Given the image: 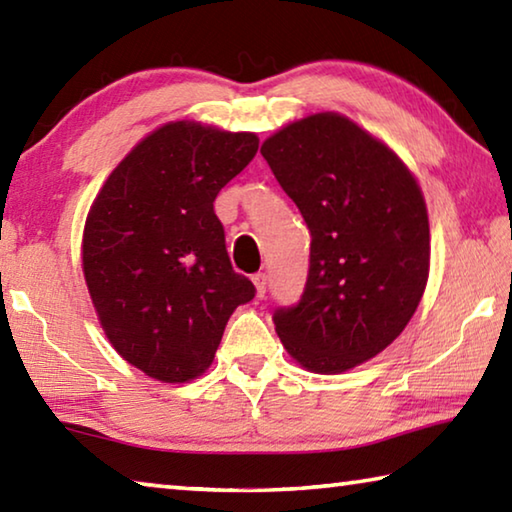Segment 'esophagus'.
I'll return each mask as SVG.
<instances>
[{
  "label": "esophagus",
  "mask_w": 512,
  "mask_h": 512,
  "mask_svg": "<svg viewBox=\"0 0 512 512\" xmlns=\"http://www.w3.org/2000/svg\"><path fill=\"white\" fill-rule=\"evenodd\" d=\"M253 284H255V291H257V296L262 298L264 293H266V273H257V275H253Z\"/></svg>",
  "instance_id": "obj_1"
}]
</instances>
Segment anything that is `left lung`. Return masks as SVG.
Segmentation results:
<instances>
[{
    "label": "left lung",
    "mask_w": 512,
    "mask_h": 512,
    "mask_svg": "<svg viewBox=\"0 0 512 512\" xmlns=\"http://www.w3.org/2000/svg\"><path fill=\"white\" fill-rule=\"evenodd\" d=\"M262 155L311 232L307 287L277 309L275 332L300 368L339 375L386 350L429 280L422 189L384 140L341 112H316L266 137Z\"/></svg>",
    "instance_id": "1"
}]
</instances>
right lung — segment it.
<instances>
[{
  "mask_svg": "<svg viewBox=\"0 0 512 512\" xmlns=\"http://www.w3.org/2000/svg\"><path fill=\"white\" fill-rule=\"evenodd\" d=\"M257 146L255 133L167 121L90 205L81 262L99 325L121 359L162 384L201 377L232 311L255 298L232 271L214 198Z\"/></svg>",
  "mask_w": 512,
  "mask_h": 512,
  "instance_id": "add662e5",
  "label": "right lung"
}]
</instances>
